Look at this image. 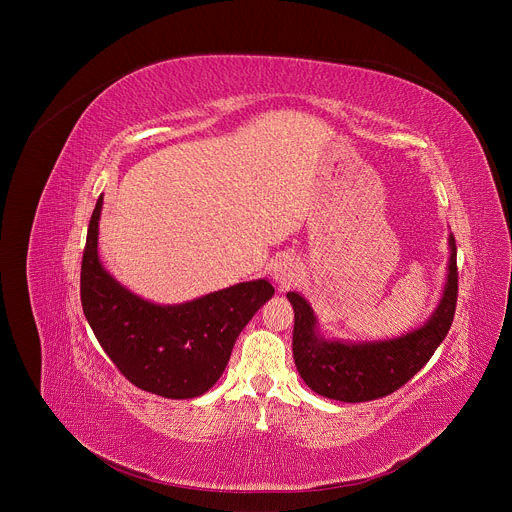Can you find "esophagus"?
I'll return each instance as SVG.
<instances>
[{
    "instance_id": "obj_1",
    "label": "esophagus",
    "mask_w": 512,
    "mask_h": 512,
    "mask_svg": "<svg viewBox=\"0 0 512 512\" xmlns=\"http://www.w3.org/2000/svg\"><path fill=\"white\" fill-rule=\"evenodd\" d=\"M300 261L294 257V255H283L279 257L273 265H271V273H273V279L277 281V285L283 289V287H289L291 283H294L298 277H300Z\"/></svg>"
}]
</instances>
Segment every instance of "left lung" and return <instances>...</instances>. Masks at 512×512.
Returning <instances> with one entry per match:
<instances>
[{
  "mask_svg": "<svg viewBox=\"0 0 512 512\" xmlns=\"http://www.w3.org/2000/svg\"><path fill=\"white\" fill-rule=\"evenodd\" d=\"M294 306V360L304 383L318 395L362 403L401 389L419 373L448 336L458 302L456 239L450 235V265L444 296L431 318L417 330L389 340L344 342L318 334L312 306L296 291H287Z\"/></svg>",
  "mask_w": 512,
  "mask_h": 512,
  "instance_id": "1",
  "label": "left lung"
}]
</instances>
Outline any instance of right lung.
I'll return each instance as SVG.
<instances>
[{"label": "right lung", "instance_id": "1", "mask_svg": "<svg viewBox=\"0 0 512 512\" xmlns=\"http://www.w3.org/2000/svg\"><path fill=\"white\" fill-rule=\"evenodd\" d=\"M101 208L103 194L91 216L81 265L89 326L135 387L168 399L204 395L225 373L241 330L273 296V285L267 279L243 281L174 306L143 300L99 261Z\"/></svg>", "mask_w": 512, "mask_h": 512}]
</instances>
